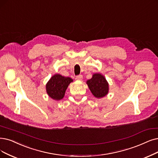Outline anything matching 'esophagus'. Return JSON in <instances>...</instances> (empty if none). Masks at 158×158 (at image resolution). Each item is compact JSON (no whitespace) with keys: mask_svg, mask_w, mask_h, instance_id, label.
Instances as JSON below:
<instances>
[{"mask_svg":"<svg viewBox=\"0 0 158 158\" xmlns=\"http://www.w3.org/2000/svg\"><path fill=\"white\" fill-rule=\"evenodd\" d=\"M77 80H82V78H83V76L81 75V74H80V75H78V76H77Z\"/></svg>","mask_w":158,"mask_h":158,"instance_id":"1","label":"esophagus"}]
</instances>
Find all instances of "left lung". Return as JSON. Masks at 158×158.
<instances>
[{
    "label": "left lung",
    "instance_id": "obj_1",
    "mask_svg": "<svg viewBox=\"0 0 158 158\" xmlns=\"http://www.w3.org/2000/svg\"><path fill=\"white\" fill-rule=\"evenodd\" d=\"M87 84L92 94L97 98L104 97L108 93V83L100 74H93L92 78L87 81Z\"/></svg>",
    "mask_w": 158,
    "mask_h": 158
}]
</instances>
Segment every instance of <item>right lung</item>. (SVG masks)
<instances>
[{
  "label": "right lung",
  "mask_w": 158,
  "mask_h": 158,
  "mask_svg": "<svg viewBox=\"0 0 158 158\" xmlns=\"http://www.w3.org/2000/svg\"><path fill=\"white\" fill-rule=\"evenodd\" d=\"M72 81L71 78L62 77L58 74H55L46 85L47 94L55 100H61L64 98L68 85Z\"/></svg>",
  "instance_id": "1"
}]
</instances>
